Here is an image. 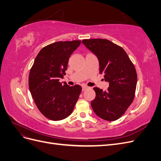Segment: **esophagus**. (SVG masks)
I'll list each match as a JSON object with an SVG mask.
<instances>
[{
	"instance_id": "34e87169",
	"label": "esophagus",
	"mask_w": 161,
	"mask_h": 161,
	"mask_svg": "<svg viewBox=\"0 0 161 161\" xmlns=\"http://www.w3.org/2000/svg\"><path fill=\"white\" fill-rule=\"evenodd\" d=\"M88 88H89L88 86H82V91H84L86 90V89H88Z\"/></svg>"
}]
</instances>
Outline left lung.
<instances>
[{"instance_id":"obj_1","label":"left lung","mask_w":161,"mask_h":161,"mask_svg":"<svg viewBox=\"0 0 161 161\" xmlns=\"http://www.w3.org/2000/svg\"><path fill=\"white\" fill-rule=\"evenodd\" d=\"M82 43L94 53L99 62V74L109 82L106 91L94 87L95 98L91 106L97 115L107 121L120 118L132 103L137 73L127 53L121 46L105 39L83 40Z\"/></svg>"}]
</instances>
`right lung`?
<instances>
[{"instance_id":"add662e5","label":"right lung","mask_w":161,"mask_h":161,"mask_svg":"<svg viewBox=\"0 0 161 161\" xmlns=\"http://www.w3.org/2000/svg\"><path fill=\"white\" fill-rule=\"evenodd\" d=\"M81 41L57 42L38 53L29 75V87L38 109L47 119L59 121L74 109L82 87L59 82L66 75L69 58Z\"/></svg>"}]
</instances>
